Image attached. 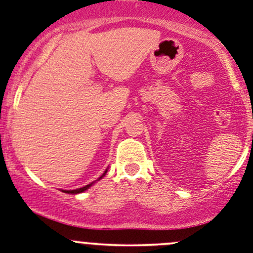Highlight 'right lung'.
Wrapping results in <instances>:
<instances>
[{
  "mask_svg": "<svg viewBox=\"0 0 253 253\" xmlns=\"http://www.w3.org/2000/svg\"><path fill=\"white\" fill-rule=\"evenodd\" d=\"M106 172H108V169H105V172H104V173H103L102 175H100V177H99V179H102V178L104 177V175L106 174ZM94 182H95V180H94ZM94 182H92L91 184L86 185V187L79 188V189H75V190H63V191H64V193H68V194H79V193H82V191H84V190H87V189H88V188L91 187V185H92L93 183H94Z\"/></svg>",
  "mask_w": 253,
  "mask_h": 253,
  "instance_id": "add662e5",
  "label": "right lung"
}]
</instances>
